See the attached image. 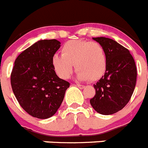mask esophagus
<instances>
[{
	"label": "esophagus",
	"instance_id": "34e87169",
	"mask_svg": "<svg viewBox=\"0 0 148 148\" xmlns=\"http://www.w3.org/2000/svg\"><path fill=\"white\" fill-rule=\"evenodd\" d=\"M77 87L80 88V89H83V88H85V86H84V85H82V84H77Z\"/></svg>",
	"mask_w": 148,
	"mask_h": 148
}]
</instances>
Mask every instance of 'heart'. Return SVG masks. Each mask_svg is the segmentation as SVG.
Masks as SVG:
<instances>
[{
    "label": "heart",
    "instance_id": "heart-1",
    "mask_svg": "<svg viewBox=\"0 0 148 148\" xmlns=\"http://www.w3.org/2000/svg\"><path fill=\"white\" fill-rule=\"evenodd\" d=\"M80 80H99L107 68V56L103 46L97 42L69 40L63 45L61 56L53 55L51 65L58 76L67 79L72 75L73 65Z\"/></svg>",
    "mask_w": 148,
    "mask_h": 148
}]
</instances>
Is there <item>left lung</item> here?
<instances>
[{
  "instance_id": "1",
  "label": "left lung",
  "mask_w": 148,
  "mask_h": 148,
  "mask_svg": "<svg viewBox=\"0 0 148 148\" xmlns=\"http://www.w3.org/2000/svg\"><path fill=\"white\" fill-rule=\"evenodd\" d=\"M93 39L105 49L107 68L104 75L93 84L96 93L90 103L98 113L108 115L129 103L136 87L137 69L132 55L123 45L109 38Z\"/></svg>"
}]
</instances>
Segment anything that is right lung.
I'll use <instances>...</instances> for the list:
<instances>
[{
  "label": "right lung",
  "mask_w": 148,
  "mask_h": 148,
  "mask_svg": "<svg viewBox=\"0 0 148 148\" xmlns=\"http://www.w3.org/2000/svg\"><path fill=\"white\" fill-rule=\"evenodd\" d=\"M60 47L57 40H42L25 49L15 60L11 86L25 112L39 119H46L60 106L69 83L56 75L51 58Z\"/></svg>",
  "instance_id": "add662e5"
}]
</instances>
